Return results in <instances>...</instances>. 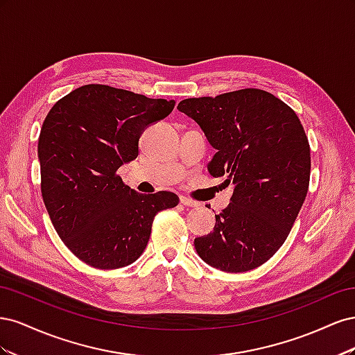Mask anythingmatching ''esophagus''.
Wrapping results in <instances>:
<instances>
[{
	"instance_id": "1",
	"label": "esophagus",
	"mask_w": 355,
	"mask_h": 355,
	"mask_svg": "<svg viewBox=\"0 0 355 355\" xmlns=\"http://www.w3.org/2000/svg\"><path fill=\"white\" fill-rule=\"evenodd\" d=\"M180 204H184V206H188V207H197V201L188 197H180Z\"/></svg>"
}]
</instances>
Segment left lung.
<instances>
[{"label":"left lung","mask_w":355,"mask_h":355,"mask_svg":"<svg viewBox=\"0 0 355 355\" xmlns=\"http://www.w3.org/2000/svg\"><path fill=\"white\" fill-rule=\"evenodd\" d=\"M216 149L213 178L234 185L213 232L194 240L204 262L225 272L265 263L286 241L305 201L311 154L296 112L274 94L243 89L178 105Z\"/></svg>","instance_id":"obj_1"}]
</instances>
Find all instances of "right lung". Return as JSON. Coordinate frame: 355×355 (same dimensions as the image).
<instances>
[{
    "label": "right lung",
    "mask_w": 355,
    "mask_h": 355,
    "mask_svg": "<svg viewBox=\"0 0 355 355\" xmlns=\"http://www.w3.org/2000/svg\"><path fill=\"white\" fill-rule=\"evenodd\" d=\"M173 108L175 101L87 84L47 114L38 139L41 194L60 240L80 261L98 270L133 263L155 214L178 206L173 192L139 194L116 175L137 157L145 128Z\"/></svg>",
    "instance_id": "add662e5"
}]
</instances>
